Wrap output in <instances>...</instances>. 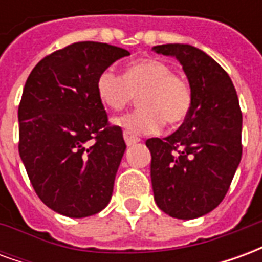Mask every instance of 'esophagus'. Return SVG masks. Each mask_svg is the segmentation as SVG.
Masks as SVG:
<instances>
[{
    "label": "esophagus",
    "instance_id": "obj_1",
    "mask_svg": "<svg viewBox=\"0 0 262 262\" xmlns=\"http://www.w3.org/2000/svg\"><path fill=\"white\" fill-rule=\"evenodd\" d=\"M123 139H125V142L127 146H133V144H136V143L140 140L139 137L133 136L129 132H123Z\"/></svg>",
    "mask_w": 262,
    "mask_h": 262
}]
</instances>
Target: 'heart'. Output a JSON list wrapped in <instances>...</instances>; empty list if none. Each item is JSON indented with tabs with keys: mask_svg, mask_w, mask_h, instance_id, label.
<instances>
[{
	"mask_svg": "<svg viewBox=\"0 0 262 262\" xmlns=\"http://www.w3.org/2000/svg\"><path fill=\"white\" fill-rule=\"evenodd\" d=\"M98 97L112 111H123L139 97V111L114 120L132 135H153L167 125H181L192 108V90L185 78L157 59L137 60L125 74L102 71L97 81Z\"/></svg>",
	"mask_w": 262,
	"mask_h": 262,
	"instance_id": "b5f03b06",
	"label": "heart"
}]
</instances>
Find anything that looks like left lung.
Returning <instances> with one entry per match:
<instances>
[{
  "instance_id": "left-lung-1",
  "label": "left lung",
  "mask_w": 262,
  "mask_h": 262,
  "mask_svg": "<svg viewBox=\"0 0 262 262\" xmlns=\"http://www.w3.org/2000/svg\"><path fill=\"white\" fill-rule=\"evenodd\" d=\"M153 50L176 57L192 90V108L180 129L146 142L154 201L171 217L196 219L223 201L240 164L238 98L229 74L201 49L171 43Z\"/></svg>"
}]
</instances>
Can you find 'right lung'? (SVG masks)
<instances>
[{
	"mask_svg": "<svg viewBox=\"0 0 262 262\" xmlns=\"http://www.w3.org/2000/svg\"><path fill=\"white\" fill-rule=\"evenodd\" d=\"M108 43L78 42L40 60L26 80L19 109V156L46 206L86 217L111 201L126 150L98 97L99 74L129 56Z\"/></svg>",
	"mask_w": 262,
	"mask_h": 262,
	"instance_id": "right-lung-1",
	"label": "right lung"
}]
</instances>
